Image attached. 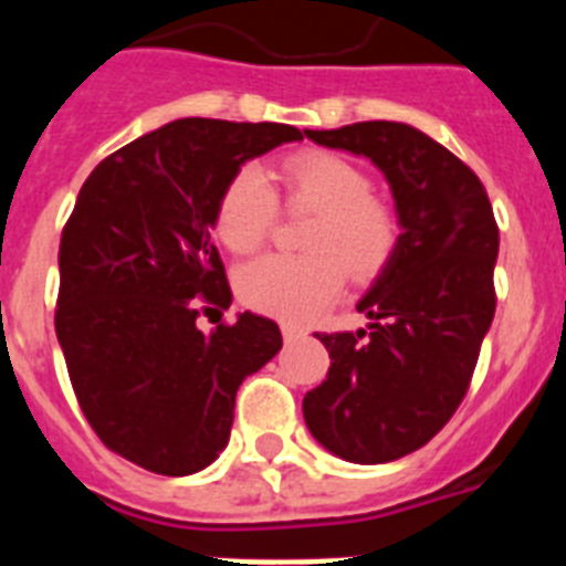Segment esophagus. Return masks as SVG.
I'll return each instance as SVG.
<instances>
[{
    "label": "esophagus",
    "instance_id": "1",
    "mask_svg": "<svg viewBox=\"0 0 566 566\" xmlns=\"http://www.w3.org/2000/svg\"><path fill=\"white\" fill-rule=\"evenodd\" d=\"M280 332H283V339H286V343H294V339H300L303 334H306V328L294 326V323H283V326H280Z\"/></svg>",
    "mask_w": 566,
    "mask_h": 566
}]
</instances>
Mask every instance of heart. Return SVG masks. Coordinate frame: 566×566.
<instances>
[{
    "label": "heart",
    "instance_id": "b5f03b06",
    "mask_svg": "<svg viewBox=\"0 0 566 566\" xmlns=\"http://www.w3.org/2000/svg\"><path fill=\"white\" fill-rule=\"evenodd\" d=\"M277 192L258 167H240L223 184L212 227L234 254L258 252L272 234L277 195L283 207L314 212L303 254H266L238 272L247 306L283 319H312L337 300L343 277L365 286L382 277L402 247V218L371 178L345 155L303 149L277 169Z\"/></svg>",
    "mask_w": 566,
    "mask_h": 566
}]
</instances>
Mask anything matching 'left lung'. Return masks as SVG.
Returning <instances> with one entry per match:
<instances>
[{"mask_svg": "<svg viewBox=\"0 0 566 566\" xmlns=\"http://www.w3.org/2000/svg\"><path fill=\"white\" fill-rule=\"evenodd\" d=\"M306 135L382 169L402 247L359 300L371 326L317 334L332 368L303 399V417L339 459L394 462L431 442L468 394L496 314V218L479 175L408 124L359 122Z\"/></svg>", "mask_w": 566, "mask_h": 566, "instance_id": "obj_1", "label": "left lung"}]
</instances>
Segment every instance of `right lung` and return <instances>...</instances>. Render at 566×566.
I'll return each instance as SVG.
<instances>
[{
    "instance_id": "1",
    "label": "right lung",
    "mask_w": 566,
    "mask_h": 566,
    "mask_svg": "<svg viewBox=\"0 0 566 566\" xmlns=\"http://www.w3.org/2000/svg\"><path fill=\"white\" fill-rule=\"evenodd\" d=\"M303 133L289 124L181 118L115 149L84 181L59 243L56 337L90 428L109 451L187 476L227 448L234 397L280 352L277 323L229 308L212 243L223 184Z\"/></svg>"
}]
</instances>
